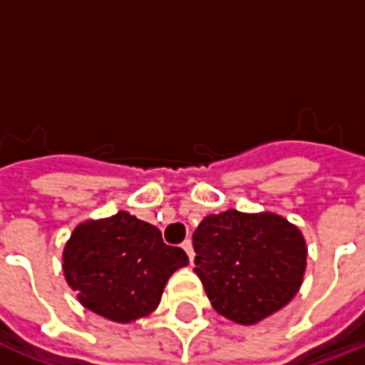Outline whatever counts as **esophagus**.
Here are the masks:
<instances>
[{
	"label": "esophagus",
	"instance_id": "obj_1",
	"mask_svg": "<svg viewBox=\"0 0 365 365\" xmlns=\"http://www.w3.org/2000/svg\"><path fill=\"white\" fill-rule=\"evenodd\" d=\"M182 248L185 250V254H187V258H190L191 264H193V245H191V240H183Z\"/></svg>",
	"mask_w": 365,
	"mask_h": 365
}]
</instances>
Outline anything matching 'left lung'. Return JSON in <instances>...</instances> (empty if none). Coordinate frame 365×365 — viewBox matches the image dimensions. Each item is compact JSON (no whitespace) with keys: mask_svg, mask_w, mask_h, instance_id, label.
<instances>
[{"mask_svg":"<svg viewBox=\"0 0 365 365\" xmlns=\"http://www.w3.org/2000/svg\"><path fill=\"white\" fill-rule=\"evenodd\" d=\"M195 268L211 305L238 324H256L297 295L307 268L301 230L275 213L229 209L193 232Z\"/></svg>","mask_w":365,"mask_h":365,"instance_id":"left-lung-1","label":"left lung"}]
</instances>
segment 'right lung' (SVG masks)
<instances>
[{"label": "right lung", "instance_id": "add662e5", "mask_svg": "<svg viewBox=\"0 0 365 365\" xmlns=\"http://www.w3.org/2000/svg\"><path fill=\"white\" fill-rule=\"evenodd\" d=\"M62 260L78 301L115 322L150 314L170 275L190 264L182 248L164 245L154 225L127 211L78 225Z\"/></svg>", "mask_w": 365, "mask_h": 365}]
</instances>
